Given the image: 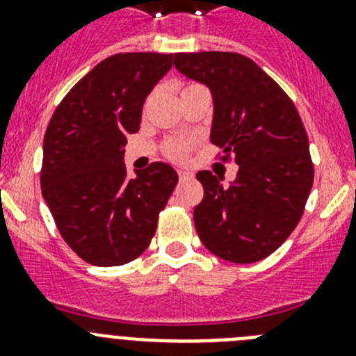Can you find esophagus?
<instances>
[{"label":"esophagus","mask_w":356,"mask_h":356,"mask_svg":"<svg viewBox=\"0 0 356 356\" xmlns=\"http://www.w3.org/2000/svg\"><path fill=\"white\" fill-rule=\"evenodd\" d=\"M178 178H180L181 181H184V180H191V178H193V172L184 171V169H178Z\"/></svg>","instance_id":"34e87169"}]
</instances>
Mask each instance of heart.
<instances>
[{
  "label": "heart",
  "mask_w": 356,
  "mask_h": 356,
  "mask_svg": "<svg viewBox=\"0 0 356 356\" xmlns=\"http://www.w3.org/2000/svg\"><path fill=\"white\" fill-rule=\"evenodd\" d=\"M196 87H200V85H185L184 89H181V92L196 89ZM193 146L194 143L188 139H171L163 144V155L168 156V159L175 160V162H181V160L187 159V155L191 153Z\"/></svg>",
  "instance_id": "1"
}]
</instances>
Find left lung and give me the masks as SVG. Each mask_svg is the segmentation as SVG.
<instances>
[{"instance_id":"1","label":"left lung","mask_w":356,"mask_h":356,"mask_svg":"<svg viewBox=\"0 0 356 356\" xmlns=\"http://www.w3.org/2000/svg\"><path fill=\"white\" fill-rule=\"evenodd\" d=\"M175 67L213 97L210 140L234 156V184L200 171L203 201L194 209L201 242L235 264L275 253L303 216L314 184L307 130L285 90L251 58L229 51L176 53Z\"/></svg>"}]
</instances>
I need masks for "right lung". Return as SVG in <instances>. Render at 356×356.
Listing matches in <instances>:
<instances>
[{
    "instance_id": "obj_1",
    "label": "right lung",
    "mask_w": 356,
    "mask_h": 356,
    "mask_svg": "<svg viewBox=\"0 0 356 356\" xmlns=\"http://www.w3.org/2000/svg\"><path fill=\"white\" fill-rule=\"evenodd\" d=\"M172 55L118 53L96 65L56 106L44 135L40 188L62 238L87 264L122 266L146 251L178 181L153 162L128 178L127 137L171 69Z\"/></svg>"
}]
</instances>
